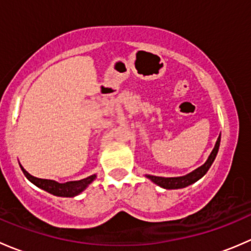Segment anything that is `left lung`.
Returning a JSON list of instances; mask_svg holds the SVG:
<instances>
[{"label":"left lung","mask_w":251,"mask_h":251,"mask_svg":"<svg viewBox=\"0 0 251 251\" xmlns=\"http://www.w3.org/2000/svg\"><path fill=\"white\" fill-rule=\"evenodd\" d=\"M220 141H221V135L217 138L216 144H215L214 149H212L211 154L209 155L207 160L205 161L204 165H201V168L196 169L194 171H192L191 174L186 175V176L181 177H159V176H151V175H146L151 181H153L154 183L158 184V186L163 187L165 189H178V188H184V187L189 186V184L194 183L198 179H201L205 174L207 173V170L210 169V166L214 163L215 158L217 155V151H219L220 147Z\"/></svg>","instance_id":"8db88e82"}]
</instances>
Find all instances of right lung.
<instances>
[{"mask_svg": "<svg viewBox=\"0 0 251 251\" xmlns=\"http://www.w3.org/2000/svg\"><path fill=\"white\" fill-rule=\"evenodd\" d=\"M24 173L26 178L29 181H31L35 186L40 187L44 191L48 192V193L53 194V196L57 197H75L78 196L82 191H85L88 187V184L92 183L96 178V175L92 176H88L86 178L80 179V181H70L65 182V183H59L57 181H53V179H45V178H37V177L31 176L26 170H25L23 166H20Z\"/></svg>", "mask_w": 251, "mask_h": 251, "instance_id": "obj_1", "label": "right lung"}]
</instances>
